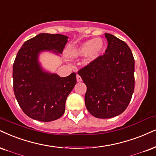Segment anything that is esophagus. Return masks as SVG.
I'll list each match as a JSON object with an SVG mask.
<instances>
[{"instance_id": "obj_1", "label": "esophagus", "mask_w": 156, "mask_h": 156, "mask_svg": "<svg viewBox=\"0 0 156 156\" xmlns=\"http://www.w3.org/2000/svg\"><path fill=\"white\" fill-rule=\"evenodd\" d=\"M76 80H77V82H81L82 81L81 76H80L79 74H76Z\"/></svg>"}]
</instances>
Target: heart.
Masks as SVG:
<instances>
[{"label":"heart","mask_w":156,"mask_h":156,"mask_svg":"<svg viewBox=\"0 0 156 156\" xmlns=\"http://www.w3.org/2000/svg\"><path fill=\"white\" fill-rule=\"evenodd\" d=\"M103 48V43L100 39H92L78 46L73 51L74 56H85L90 55V58H95L98 55Z\"/></svg>","instance_id":"heart-1"}]
</instances>
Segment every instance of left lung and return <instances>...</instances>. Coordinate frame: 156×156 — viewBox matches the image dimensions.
<instances>
[{
	"instance_id": "left-lung-1",
	"label": "left lung",
	"mask_w": 156,
	"mask_h": 156,
	"mask_svg": "<svg viewBox=\"0 0 156 156\" xmlns=\"http://www.w3.org/2000/svg\"><path fill=\"white\" fill-rule=\"evenodd\" d=\"M108 47L103 55L80 69L87 86L85 105L93 116L109 119L124 112L134 89V59L125 42L105 34Z\"/></svg>"
}]
</instances>
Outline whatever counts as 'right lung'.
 Segmentation results:
<instances>
[{
	"mask_svg": "<svg viewBox=\"0 0 156 156\" xmlns=\"http://www.w3.org/2000/svg\"><path fill=\"white\" fill-rule=\"evenodd\" d=\"M67 36L41 33L27 40L13 65V87L19 106L31 119L48 122L65 112L67 97L76 83V74L66 77L43 72L37 61L39 53L51 51L61 53Z\"/></svg>",
	"mask_w": 156,
	"mask_h": 156,
	"instance_id": "add662e5",
	"label": "right lung"
}]
</instances>
